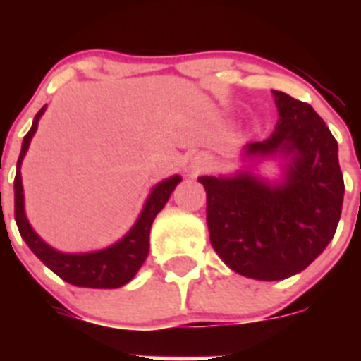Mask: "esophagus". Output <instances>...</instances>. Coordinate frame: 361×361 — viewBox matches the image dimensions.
<instances>
[{"mask_svg":"<svg viewBox=\"0 0 361 361\" xmlns=\"http://www.w3.org/2000/svg\"><path fill=\"white\" fill-rule=\"evenodd\" d=\"M206 170H209V159L204 153H197L195 157L190 161V173L199 175Z\"/></svg>","mask_w":361,"mask_h":361,"instance_id":"34e87169","label":"esophagus"}]
</instances>
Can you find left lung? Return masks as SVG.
<instances>
[{
  "label": "left lung",
  "instance_id": "obj_1",
  "mask_svg": "<svg viewBox=\"0 0 361 361\" xmlns=\"http://www.w3.org/2000/svg\"><path fill=\"white\" fill-rule=\"evenodd\" d=\"M279 121L262 142L242 148L240 170L204 175L209 240L226 266L255 280L304 271L334 237L345 186L338 142L311 104L273 90ZM281 161L276 181L257 164Z\"/></svg>",
  "mask_w": 361,
  "mask_h": 361
}]
</instances>
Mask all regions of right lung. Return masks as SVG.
Here are the masks:
<instances>
[{
	"instance_id": "right-lung-1",
	"label": "right lung",
	"mask_w": 361,
	"mask_h": 361,
	"mask_svg": "<svg viewBox=\"0 0 361 361\" xmlns=\"http://www.w3.org/2000/svg\"><path fill=\"white\" fill-rule=\"evenodd\" d=\"M47 110V104L41 108L34 117L32 128L28 130L27 135L23 137L21 145V153H19L18 166H16V178H14V215L16 224H18L19 233L30 251L39 258L44 266L54 271L59 279L65 282L78 286V288H92V289H116L123 288L124 283H128L137 271L141 269L149 251V229H152L153 220L166 206L170 199L171 191L175 190L183 177L180 175H171L157 183L149 191L148 199L145 200L141 213L137 216L135 224L130 228L126 235L106 245L103 250L88 251V253H63L56 250L50 244L34 231L25 213V193H23V180H21V164L28 152L32 137L37 132L41 116Z\"/></svg>"
}]
</instances>
